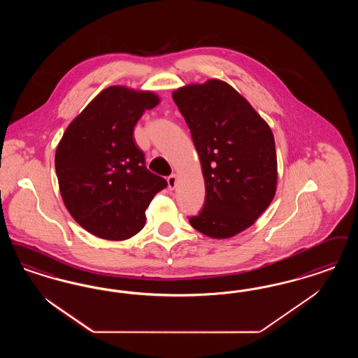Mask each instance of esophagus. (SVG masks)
Listing matches in <instances>:
<instances>
[{
  "label": "esophagus",
  "instance_id": "esophagus-1",
  "mask_svg": "<svg viewBox=\"0 0 358 358\" xmlns=\"http://www.w3.org/2000/svg\"><path fill=\"white\" fill-rule=\"evenodd\" d=\"M176 184H177V176H176V174L169 176V177H168V186H169V189H171V190L174 189Z\"/></svg>",
  "mask_w": 358,
  "mask_h": 358
}]
</instances>
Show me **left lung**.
Here are the masks:
<instances>
[{"instance_id": "obj_1", "label": "left lung", "mask_w": 358, "mask_h": 358, "mask_svg": "<svg viewBox=\"0 0 358 358\" xmlns=\"http://www.w3.org/2000/svg\"><path fill=\"white\" fill-rule=\"evenodd\" d=\"M184 115L205 180L206 199L190 225L212 238H230L252 227L277 189L272 130L228 83L208 80L173 92Z\"/></svg>"}]
</instances>
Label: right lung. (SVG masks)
Here are the masks:
<instances>
[{
    "mask_svg": "<svg viewBox=\"0 0 358 358\" xmlns=\"http://www.w3.org/2000/svg\"><path fill=\"white\" fill-rule=\"evenodd\" d=\"M158 103L153 92L109 86L58 143L55 165L61 197L76 222L96 237L122 241L137 234L150 201L168 185L146 169L133 136L143 112Z\"/></svg>",
    "mask_w": 358,
    "mask_h": 358,
    "instance_id": "1",
    "label": "right lung"
}]
</instances>
